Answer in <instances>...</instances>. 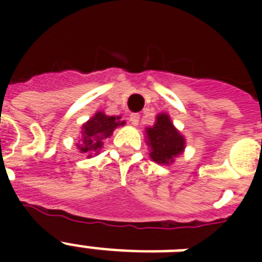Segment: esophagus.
<instances>
[{"label": "esophagus", "mask_w": 262, "mask_h": 262, "mask_svg": "<svg viewBox=\"0 0 262 262\" xmlns=\"http://www.w3.org/2000/svg\"><path fill=\"white\" fill-rule=\"evenodd\" d=\"M129 119H130L132 125L137 126V125H139V121H140V114H132L130 117H129Z\"/></svg>", "instance_id": "1"}]
</instances>
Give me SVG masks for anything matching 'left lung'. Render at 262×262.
<instances>
[{
    "instance_id": "obj_1",
    "label": "left lung",
    "mask_w": 262,
    "mask_h": 262,
    "mask_svg": "<svg viewBox=\"0 0 262 262\" xmlns=\"http://www.w3.org/2000/svg\"><path fill=\"white\" fill-rule=\"evenodd\" d=\"M148 144L151 145V158L160 164L171 163L185 148V139L172 126L167 114H159L156 123L147 129Z\"/></svg>"
}]
</instances>
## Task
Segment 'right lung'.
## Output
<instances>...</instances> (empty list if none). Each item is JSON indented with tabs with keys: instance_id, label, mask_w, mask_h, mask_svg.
<instances>
[{
	"instance_id": "obj_1",
	"label": "right lung",
	"mask_w": 262,
	"mask_h": 262,
	"mask_svg": "<svg viewBox=\"0 0 262 262\" xmlns=\"http://www.w3.org/2000/svg\"><path fill=\"white\" fill-rule=\"evenodd\" d=\"M115 117H107L103 113H96L87 123L83 125V144H77L81 152H91L100 149L103 145L102 140L113 135V132L118 125L123 122L117 121Z\"/></svg>"
}]
</instances>
